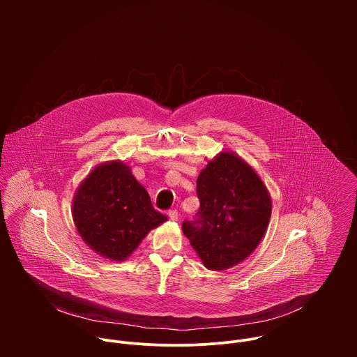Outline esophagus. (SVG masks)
I'll use <instances>...</instances> for the list:
<instances>
[{
  "label": "esophagus",
  "instance_id": "obj_1",
  "mask_svg": "<svg viewBox=\"0 0 357 357\" xmlns=\"http://www.w3.org/2000/svg\"><path fill=\"white\" fill-rule=\"evenodd\" d=\"M168 216H169V219H171L172 222H176L178 218H179V213H178L176 209H174V211H169V212H168Z\"/></svg>",
  "mask_w": 357,
  "mask_h": 357
}]
</instances>
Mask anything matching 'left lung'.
<instances>
[{"mask_svg":"<svg viewBox=\"0 0 357 357\" xmlns=\"http://www.w3.org/2000/svg\"><path fill=\"white\" fill-rule=\"evenodd\" d=\"M200 208L196 222H183L203 266L222 271L245 260L263 240L271 218V196L243 158L222 151L196 181Z\"/></svg>","mask_w":357,"mask_h":357,"instance_id":"left-lung-1","label":"left lung"}]
</instances>
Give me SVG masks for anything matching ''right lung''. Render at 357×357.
Listing matches in <instances>:
<instances>
[{
    "mask_svg": "<svg viewBox=\"0 0 357 357\" xmlns=\"http://www.w3.org/2000/svg\"><path fill=\"white\" fill-rule=\"evenodd\" d=\"M72 216L83 241L113 261H124L152 229L168 220L120 160L98 164L80 182Z\"/></svg>",
    "mask_w": 357,
    "mask_h": 357,
    "instance_id": "right-lung-1",
    "label": "right lung"
}]
</instances>
